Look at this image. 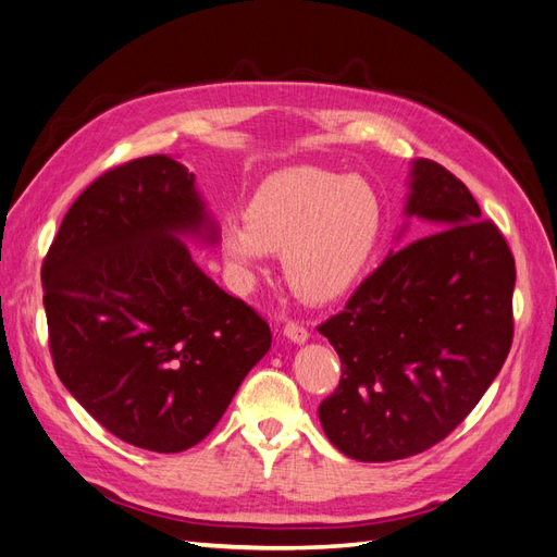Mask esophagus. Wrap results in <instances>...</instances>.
<instances>
[{
    "label": "esophagus",
    "instance_id": "esophagus-1",
    "mask_svg": "<svg viewBox=\"0 0 557 557\" xmlns=\"http://www.w3.org/2000/svg\"><path fill=\"white\" fill-rule=\"evenodd\" d=\"M284 336H287L292 344H296V346H301V344H306V341L310 338V334H308V330L306 326H301L298 322H287L284 324Z\"/></svg>",
    "mask_w": 557,
    "mask_h": 557
}]
</instances>
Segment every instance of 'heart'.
Wrapping results in <instances>:
<instances>
[{
    "instance_id": "b5f03b06",
    "label": "heart",
    "mask_w": 557,
    "mask_h": 557,
    "mask_svg": "<svg viewBox=\"0 0 557 557\" xmlns=\"http://www.w3.org/2000/svg\"><path fill=\"white\" fill-rule=\"evenodd\" d=\"M381 221V197L369 181L292 166L253 190L245 225H221V251L239 280H249L268 251H282L289 287L312 304H332L372 261Z\"/></svg>"
}]
</instances>
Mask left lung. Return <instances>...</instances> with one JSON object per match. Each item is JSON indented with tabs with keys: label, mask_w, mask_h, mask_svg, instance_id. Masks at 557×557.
<instances>
[{
	"label": "left lung",
	"mask_w": 557,
	"mask_h": 557,
	"mask_svg": "<svg viewBox=\"0 0 557 557\" xmlns=\"http://www.w3.org/2000/svg\"><path fill=\"white\" fill-rule=\"evenodd\" d=\"M405 225L428 233L391 251L346 310L320 324L341 381L318 414L355 461L407 459L459 425L492 386L512 341L516 261L504 235L445 166L414 160Z\"/></svg>",
	"instance_id": "8db88e82"
}]
</instances>
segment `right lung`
I'll use <instances>...</instances> for the list:
<instances>
[{"label": "right lung", "instance_id": "right-lung-1", "mask_svg": "<svg viewBox=\"0 0 557 557\" xmlns=\"http://www.w3.org/2000/svg\"><path fill=\"white\" fill-rule=\"evenodd\" d=\"M188 242L219 245L216 219L188 166L150 154L75 199L41 265L63 386L106 431L162 454L213 431L273 341Z\"/></svg>", "mask_w": 557, "mask_h": 557}]
</instances>
